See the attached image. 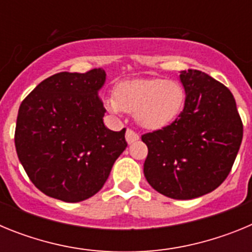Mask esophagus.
Wrapping results in <instances>:
<instances>
[{"mask_svg":"<svg viewBox=\"0 0 252 252\" xmlns=\"http://www.w3.org/2000/svg\"><path fill=\"white\" fill-rule=\"evenodd\" d=\"M140 139V136L137 135L135 131L130 130V128H127L126 130V141H127V144H132V142L137 141V140Z\"/></svg>","mask_w":252,"mask_h":252,"instance_id":"obj_1","label":"esophagus"}]
</instances>
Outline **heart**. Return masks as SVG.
Listing matches in <instances>:
<instances>
[{
  "label": "heart",
  "instance_id": "1",
  "mask_svg": "<svg viewBox=\"0 0 252 252\" xmlns=\"http://www.w3.org/2000/svg\"><path fill=\"white\" fill-rule=\"evenodd\" d=\"M116 116L133 112V119L145 130H160L175 121L186 104L184 87L174 79L145 78L125 81L116 87L115 97L104 101Z\"/></svg>",
  "mask_w": 252,
  "mask_h": 252
}]
</instances>
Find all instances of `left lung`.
Instances as JSON below:
<instances>
[{"instance_id":"8db88e82","label":"left lung","mask_w":252,"mask_h":252,"mask_svg":"<svg viewBox=\"0 0 252 252\" xmlns=\"http://www.w3.org/2000/svg\"><path fill=\"white\" fill-rule=\"evenodd\" d=\"M186 104L178 119L142 135L149 149L144 174L157 192L193 199L223 183L242 141L241 117L230 90L211 75L180 72Z\"/></svg>"}]
</instances>
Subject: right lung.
I'll list each match as a JSON object with an SVG mask.
<instances>
[{
	"label": "right lung",
	"mask_w": 252,
	"mask_h": 252,
	"mask_svg": "<svg viewBox=\"0 0 252 252\" xmlns=\"http://www.w3.org/2000/svg\"><path fill=\"white\" fill-rule=\"evenodd\" d=\"M102 68L62 72L46 78L22 101L15 146L26 174L39 190L69 203L99 192L116 159L127 146L126 128L103 124L98 92Z\"/></svg>",
	"instance_id": "obj_1"
}]
</instances>
